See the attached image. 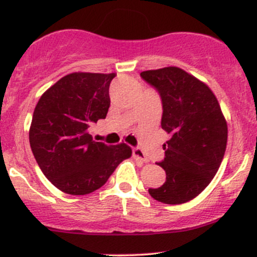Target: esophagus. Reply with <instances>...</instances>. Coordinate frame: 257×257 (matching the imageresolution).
I'll use <instances>...</instances> for the list:
<instances>
[{"label": "esophagus", "mask_w": 257, "mask_h": 257, "mask_svg": "<svg viewBox=\"0 0 257 257\" xmlns=\"http://www.w3.org/2000/svg\"><path fill=\"white\" fill-rule=\"evenodd\" d=\"M133 156L137 159H139V161L144 162V163H147V162H149V158L146 157V155L144 153V151L140 147H134V149H133Z\"/></svg>", "instance_id": "1"}]
</instances>
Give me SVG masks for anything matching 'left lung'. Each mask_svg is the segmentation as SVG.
Listing matches in <instances>:
<instances>
[{"label": "left lung", "instance_id": "1", "mask_svg": "<svg viewBox=\"0 0 257 257\" xmlns=\"http://www.w3.org/2000/svg\"><path fill=\"white\" fill-rule=\"evenodd\" d=\"M162 100V128L170 135L166 157L158 162L166 182L149 188L152 198L166 204L193 199L219 170L227 145V123L208 85L179 67L140 73Z\"/></svg>", "mask_w": 257, "mask_h": 257}]
</instances>
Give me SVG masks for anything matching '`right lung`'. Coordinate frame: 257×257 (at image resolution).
<instances>
[{"label":"right lung","mask_w":257,"mask_h":257,"mask_svg":"<svg viewBox=\"0 0 257 257\" xmlns=\"http://www.w3.org/2000/svg\"><path fill=\"white\" fill-rule=\"evenodd\" d=\"M114 76L70 73L43 93L35 107L29 133L32 153L44 176L65 193L94 192L132 156L125 144L107 146L89 134L91 124L106 118Z\"/></svg>","instance_id":"add662e5"}]
</instances>
